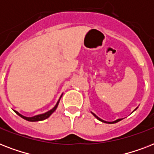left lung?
I'll use <instances>...</instances> for the list:
<instances>
[{
  "mask_svg": "<svg viewBox=\"0 0 154 154\" xmlns=\"http://www.w3.org/2000/svg\"><path fill=\"white\" fill-rule=\"evenodd\" d=\"M92 113H93V114H94V116L95 117H96L97 119H98L99 121H101V122H104V123H109V124H113V123H117V122H120V121H121V120H122V119H117V120H116V121H114V122H105V121H104V120H102V119H101V118H99L98 117H97V115H95L94 113V112H92Z\"/></svg>",
  "mask_w": 154,
  "mask_h": 154,
  "instance_id": "8db88e82",
  "label": "left lung"
}]
</instances>
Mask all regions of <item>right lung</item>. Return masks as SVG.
Masks as SVG:
<instances>
[{"mask_svg":"<svg viewBox=\"0 0 154 154\" xmlns=\"http://www.w3.org/2000/svg\"><path fill=\"white\" fill-rule=\"evenodd\" d=\"M62 96V95H61ZM61 96H60V97H61ZM59 101H60V99H59ZM59 101H57V105L54 106V108H53L51 110H49V111H48V112H45V113H43V114H40V115H37V116H34V117H25V116H23V115L20 114L19 112H17V111H15L17 115H19L20 117H22L23 119L26 120V121H29V122H39V121H43V120L46 119V118H48V117L50 116V115L53 113L54 111L56 110V109L57 108V105H58V103H59Z\"/></svg>","mask_w":154,"mask_h":154,"instance_id":"right-lung-1","label":"right lung"}]
</instances>
